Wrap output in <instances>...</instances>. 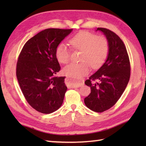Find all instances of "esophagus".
<instances>
[{
  "label": "esophagus",
  "instance_id": "34e87169",
  "mask_svg": "<svg viewBox=\"0 0 146 146\" xmlns=\"http://www.w3.org/2000/svg\"><path fill=\"white\" fill-rule=\"evenodd\" d=\"M65 82H66L68 88H75L76 87H80L81 86L84 85V83L83 82H80V83H70L69 77H66V78H65Z\"/></svg>",
  "mask_w": 146,
  "mask_h": 146
}]
</instances>
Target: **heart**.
Masks as SVG:
<instances>
[{
    "mask_svg": "<svg viewBox=\"0 0 146 146\" xmlns=\"http://www.w3.org/2000/svg\"><path fill=\"white\" fill-rule=\"evenodd\" d=\"M70 44L73 49L82 51L80 63H71L64 68L63 71L66 75L73 80V83L89 73L90 66L94 68H100L109 52V42L106 36H97L96 34L87 31L80 32L70 40ZM56 56L61 63L69 62L71 49L63 43L59 44L56 49Z\"/></svg>",
    "mask_w": 146,
    "mask_h": 146,
    "instance_id": "1",
    "label": "heart"
}]
</instances>
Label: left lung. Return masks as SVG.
Here are the masks:
<instances>
[{"instance_id": "1", "label": "left lung", "mask_w": 146, "mask_h": 146, "mask_svg": "<svg viewBox=\"0 0 146 146\" xmlns=\"http://www.w3.org/2000/svg\"><path fill=\"white\" fill-rule=\"evenodd\" d=\"M106 36L110 45L105 63L85 82L91 93L85 98L86 107L96 112H103L112 107L119 100L131 76V64L124 43L111 31L98 27ZM99 80V82H95Z\"/></svg>"}]
</instances>
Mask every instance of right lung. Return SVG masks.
Instances as JSON below:
<instances>
[{
	"instance_id": "add662e5",
	"label": "right lung",
	"mask_w": 146,
	"mask_h": 146,
	"mask_svg": "<svg viewBox=\"0 0 146 146\" xmlns=\"http://www.w3.org/2000/svg\"><path fill=\"white\" fill-rule=\"evenodd\" d=\"M73 29H46L27 41L19 55L16 76L26 101L34 109L48 114L60 108L67 87L56 49Z\"/></svg>"
}]
</instances>
